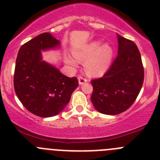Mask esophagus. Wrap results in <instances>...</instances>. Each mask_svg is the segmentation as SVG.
I'll return each mask as SVG.
<instances>
[{
    "mask_svg": "<svg viewBox=\"0 0 160 160\" xmlns=\"http://www.w3.org/2000/svg\"><path fill=\"white\" fill-rule=\"evenodd\" d=\"M78 83L80 85L83 84V83L87 82V78H83L82 76H78Z\"/></svg>",
    "mask_w": 160,
    "mask_h": 160,
    "instance_id": "34e87169",
    "label": "esophagus"
}]
</instances>
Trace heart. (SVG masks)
I'll list each match as a JSON object with an SVG mask.
<instances>
[{
    "label": "heart",
    "mask_w": 160,
    "mask_h": 160,
    "mask_svg": "<svg viewBox=\"0 0 160 160\" xmlns=\"http://www.w3.org/2000/svg\"><path fill=\"white\" fill-rule=\"evenodd\" d=\"M73 57H67L66 62L69 66L75 68L78 62H85L86 73L90 76H102L109 68L113 57V49L105 44L101 46V42L96 41L73 50Z\"/></svg>",
    "instance_id": "1"
}]
</instances>
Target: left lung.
<instances>
[{"label": "left lung", "instance_id": "1", "mask_svg": "<svg viewBox=\"0 0 160 160\" xmlns=\"http://www.w3.org/2000/svg\"><path fill=\"white\" fill-rule=\"evenodd\" d=\"M117 57L99 78L91 80V102L102 114H118L131 107L138 97L144 70L138 47L132 41L118 35Z\"/></svg>", "mask_w": 160, "mask_h": 160}]
</instances>
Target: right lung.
Instances as JSON below:
<instances>
[{
	"label": "right lung",
	"mask_w": 160,
	"mask_h": 160,
	"mask_svg": "<svg viewBox=\"0 0 160 160\" xmlns=\"http://www.w3.org/2000/svg\"><path fill=\"white\" fill-rule=\"evenodd\" d=\"M59 45L60 42L51 33L43 32L22 45L18 51L14 90L24 107L38 116L48 118L60 113L78 86L77 78L66 77L42 60L41 50Z\"/></svg>",
	"instance_id": "obj_1"
}]
</instances>
